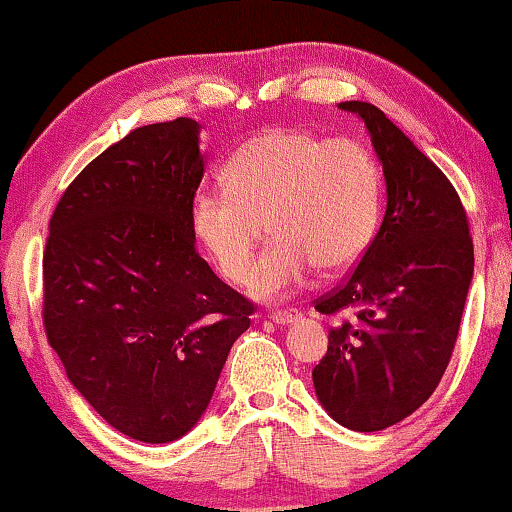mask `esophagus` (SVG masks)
<instances>
[{
    "label": "esophagus",
    "mask_w": 512,
    "mask_h": 512,
    "mask_svg": "<svg viewBox=\"0 0 512 512\" xmlns=\"http://www.w3.org/2000/svg\"><path fill=\"white\" fill-rule=\"evenodd\" d=\"M270 319L279 326H289V324H293V321L300 319V314L296 310H275L270 314Z\"/></svg>",
    "instance_id": "obj_1"
}]
</instances>
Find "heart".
I'll return each instance as SVG.
<instances>
[{
  "label": "heart",
  "instance_id": "obj_1",
  "mask_svg": "<svg viewBox=\"0 0 512 512\" xmlns=\"http://www.w3.org/2000/svg\"><path fill=\"white\" fill-rule=\"evenodd\" d=\"M221 181L226 191L195 195L193 237L221 277L240 284L265 222L273 242L247 276L256 300L298 289L314 265L335 272L354 263L380 209L373 153L349 137L265 130L230 156Z\"/></svg>",
  "mask_w": 512,
  "mask_h": 512
}]
</instances>
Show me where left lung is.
I'll return each instance as SVG.
<instances>
[{
  "instance_id": "8db88e82",
  "label": "left lung",
  "mask_w": 512,
  "mask_h": 512,
  "mask_svg": "<svg viewBox=\"0 0 512 512\" xmlns=\"http://www.w3.org/2000/svg\"><path fill=\"white\" fill-rule=\"evenodd\" d=\"M366 125L382 163L387 212L345 284L317 303L345 314L312 370L317 398L352 431H382L438 387L473 282V240L450 181L368 102H340Z\"/></svg>"
}]
</instances>
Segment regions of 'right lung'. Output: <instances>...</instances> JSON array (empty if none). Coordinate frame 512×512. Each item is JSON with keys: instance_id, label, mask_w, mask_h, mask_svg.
Here are the masks:
<instances>
[{"instance_id": "right-lung-1", "label": "right lung", "mask_w": 512, "mask_h": 512, "mask_svg": "<svg viewBox=\"0 0 512 512\" xmlns=\"http://www.w3.org/2000/svg\"><path fill=\"white\" fill-rule=\"evenodd\" d=\"M202 174L198 121L135 128L69 184L48 226V342L97 415L151 445L200 422L254 312L195 251Z\"/></svg>"}]
</instances>
